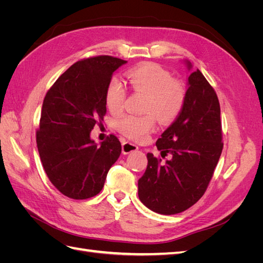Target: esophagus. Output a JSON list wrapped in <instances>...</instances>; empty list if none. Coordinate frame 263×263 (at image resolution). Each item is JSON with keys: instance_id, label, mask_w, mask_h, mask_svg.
Here are the masks:
<instances>
[{"instance_id": "esophagus-1", "label": "esophagus", "mask_w": 263, "mask_h": 263, "mask_svg": "<svg viewBox=\"0 0 263 263\" xmlns=\"http://www.w3.org/2000/svg\"><path fill=\"white\" fill-rule=\"evenodd\" d=\"M122 149H123L124 155H128L130 153H134V151H136L138 149V147L136 145L132 144V142H129V141H124L122 144Z\"/></svg>"}]
</instances>
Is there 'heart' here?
<instances>
[{"label":"heart","instance_id":"b5f03b06","mask_svg":"<svg viewBox=\"0 0 263 263\" xmlns=\"http://www.w3.org/2000/svg\"><path fill=\"white\" fill-rule=\"evenodd\" d=\"M134 91L146 94L145 115H125L116 122L119 133L134 140H144L155 128L156 118L161 123L172 122L181 113L185 102V91L179 82L173 81L168 71L155 63H145L126 73ZM126 91L121 81L113 79L105 92L106 106L112 113L121 112Z\"/></svg>","mask_w":263,"mask_h":263}]
</instances>
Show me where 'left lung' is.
<instances>
[{
  "label": "left lung",
  "instance_id": "8db88e82",
  "mask_svg": "<svg viewBox=\"0 0 263 263\" xmlns=\"http://www.w3.org/2000/svg\"><path fill=\"white\" fill-rule=\"evenodd\" d=\"M190 74L181 113L156 142L161 163L148 154L147 169L138 180V196L151 211L174 215L190 209L205 193L222 150L220 107L216 93L200 70Z\"/></svg>",
  "mask_w": 263,
  "mask_h": 263
}]
</instances>
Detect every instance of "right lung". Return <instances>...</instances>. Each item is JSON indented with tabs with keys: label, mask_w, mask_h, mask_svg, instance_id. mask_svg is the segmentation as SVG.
<instances>
[{
	"label": "right lung",
	"mask_w": 263,
	"mask_h": 263,
	"mask_svg": "<svg viewBox=\"0 0 263 263\" xmlns=\"http://www.w3.org/2000/svg\"><path fill=\"white\" fill-rule=\"evenodd\" d=\"M127 61L99 55L71 66L47 92L36 135L47 177L74 200L99 194L122 145L110 135L97 144L91 132L106 113L105 92L115 71Z\"/></svg>",
	"instance_id": "right-lung-1"
}]
</instances>
